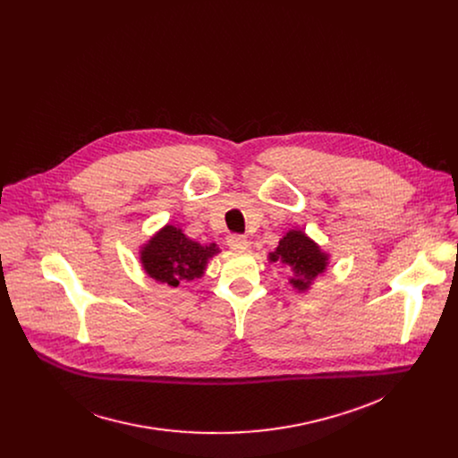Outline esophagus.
I'll use <instances>...</instances> for the list:
<instances>
[{"label": "esophagus", "mask_w": 458, "mask_h": 458, "mask_svg": "<svg viewBox=\"0 0 458 458\" xmlns=\"http://www.w3.org/2000/svg\"><path fill=\"white\" fill-rule=\"evenodd\" d=\"M227 245L234 250V252H243L249 249V240L247 236H242V234H231L227 238Z\"/></svg>", "instance_id": "obj_1"}]
</instances>
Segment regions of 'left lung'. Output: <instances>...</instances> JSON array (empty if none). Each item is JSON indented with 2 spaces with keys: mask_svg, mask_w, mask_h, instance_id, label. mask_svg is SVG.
<instances>
[{
  "mask_svg": "<svg viewBox=\"0 0 458 458\" xmlns=\"http://www.w3.org/2000/svg\"><path fill=\"white\" fill-rule=\"evenodd\" d=\"M267 261L280 262L289 269V284L298 293H309L318 276L327 273L331 256L305 231L291 229L282 236L278 247L267 254Z\"/></svg>",
  "mask_w": 458,
  "mask_h": 458,
  "instance_id": "left-lung-1",
  "label": "left lung"
}]
</instances>
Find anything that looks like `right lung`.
<instances>
[{
	"instance_id": "right-lung-1",
	"label": "right lung",
	"mask_w": 458,
	"mask_h": 458,
	"mask_svg": "<svg viewBox=\"0 0 458 458\" xmlns=\"http://www.w3.org/2000/svg\"><path fill=\"white\" fill-rule=\"evenodd\" d=\"M218 252L216 243L202 245L180 227L165 224L139 247V261L149 278L180 287L204 276L208 262Z\"/></svg>"
}]
</instances>
